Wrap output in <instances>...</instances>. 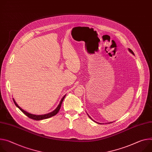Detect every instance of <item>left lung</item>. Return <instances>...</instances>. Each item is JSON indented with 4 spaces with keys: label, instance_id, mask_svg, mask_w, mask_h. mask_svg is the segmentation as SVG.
Masks as SVG:
<instances>
[{
    "label": "left lung",
    "instance_id": "left-lung-1",
    "mask_svg": "<svg viewBox=\"0 0 152 152\" xmlns=\"http://www.w3.org/2000/svg\"><path fill=\"white\" fill-rule=\"evenodd\" d=\"M129 51H130V53H132V54H134V53H133V51H132V50H131V49H129ZM89 118H90V119H91V118H90V116H89ZM92 120H93V119H92Z\"/></svg>",
    "mask_w": 152,
    "mask_h": 152
}]
</instances>
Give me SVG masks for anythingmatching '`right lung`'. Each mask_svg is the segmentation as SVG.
<instances>
[{
    "label": "right lung",
    "mask_w": 152,
    "mask_h": 152,
    "mask_svg": "<svg viewBox=\"0 0 152 152\" xmlns=\"http://www.w3.org/2000/svg\"><path fill=\"white\" fill-rule=\"evenodd\" d=\"M65 96H64V97L62 98V99H61V102H60L59 105L58 106V107H57L56 109H55V110H54L53 112H51V113H50L46 114V115H32V114H30V113H28V112H26L24 111V110H23V109H22V108L16 104V102H15V100H14V99H13V101H14V102H15V105H16V107H18L26 116H28V118H31V119H32L36 120V121H39V120H42V119H47V118H50V117H52V116H54V115H56L59 112V110H60L61 107V105H62V102H63L64 99L65 98Z\"/></svg>",
    "instance_id": "obj_1"
}]
</instances>
